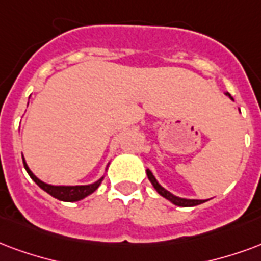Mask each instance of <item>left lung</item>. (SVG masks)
<instances>
[{"label":"left lung","instance_id":"8db88e82","mask_svg":"<svg viewBox=\"0 0 261 261\" xmlns=\"http://www.w3.org/2000/svg\"><path fill=\"white\" fill-rule=\"evenodd\" d=\"M225 95L228 96L229 99H232L233 98L229 95L228 92H225ZM146 175H148V178H149L150 184L153 185V188L156 190V192L159 195H162L163 198H166L167 200H170L171 203L175 204V206H182V207H191V206H196V204L204 203L206 200H200V199H187V198H179V196H175L174 194H171L170 191H167L166 188H163L162 185L158 182V179L155 178V175L153 173L150 171L149 169H146Z\"/></svg>","mask_w":261,"mask_h":261}]
</instances>
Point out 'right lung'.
<instances>
[{
  "label": "right lung",
  "instance_id": "obj_1",
  "mask_svg": "<svg viewBox=\"0 0 261 261\" xmlns=\"http://www.w3.org/2000/svg\"><path fill=\"white\" fill-rule=\"evenodd\" d=\"M23 165H24V169L28 171V174L32 177L33 181H34L42 191H45L47 194L54 196L55 199L63 200V202H77V200L84 199L88 195H91L92 192H95V191L98 190V187L101 185V182L103 181V177H105V174H103L98 181L88 185H51L47 184V182H44V181H41L38 177H36V175L33 174V171L29 169V166L28 163H26L24 158H23ZM108 166H109V163H108ZM108 166H106L105 170H108Z\"/></svg>",
  "mask_w": 261,
  "mask_h": 261
}]
</instances>
